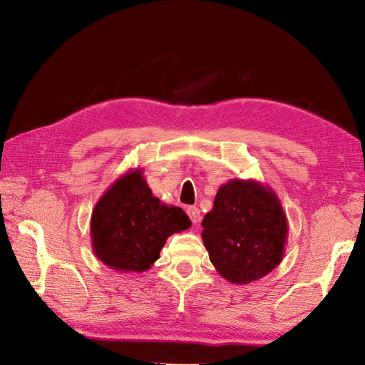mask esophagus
I'll return each mask as SVG.
<instances>
[{
  "label": "esophagus",
  "mask_w": 365,
  "mask_h": 365,
  "mask_svg": "<svg viewBox=\"0 0 365 365\" xmlns=\"http://www.w3.org/2000/svg\"><path fill=\"white\" fill-rule=\"evenodd\" d=\"M187 213H188L192 224H197L200 221V212H199L197 207H188L187 208Z\"/></svg>",
  "instance_id": "1"
}]
</instances>
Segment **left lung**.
<instances>
[{
    "mask_svg": "<svg viewBox=\"0 0 365 365\" xmlns=\"http://www.w3.org/2000/svg\"><path fill=\"white\" fill-rule=\"evenodd\" d=\"M202 242L213 267L232 284H250L282 262L289 222L268 185L232 178L202 220Z\"/></svg>",
    "mask_w": 365,
    "mask_h": 365,
    "instance_id": "8db88e82",
    "label": "left lung"
}]
</instances>
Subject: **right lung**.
Here are the masks:
<instances>
[{
	"label": "right lung",
	"instance_id": "1",
	"mask_svg": "<svg viewBox=\"0 0 365 365\" xmlns=\"http://www.w3.org/2000/svg\"><path fill=\"white\" fill-rule=\"evenodd\" d=\"M190 226L180 207L163 204L152 195L141 169H130L92 210V250L108 268L143 273L160 259L166 240Z\"/></svg>",
	"mask_w": 365,
	"mask_h": 365
}]
</instances>
